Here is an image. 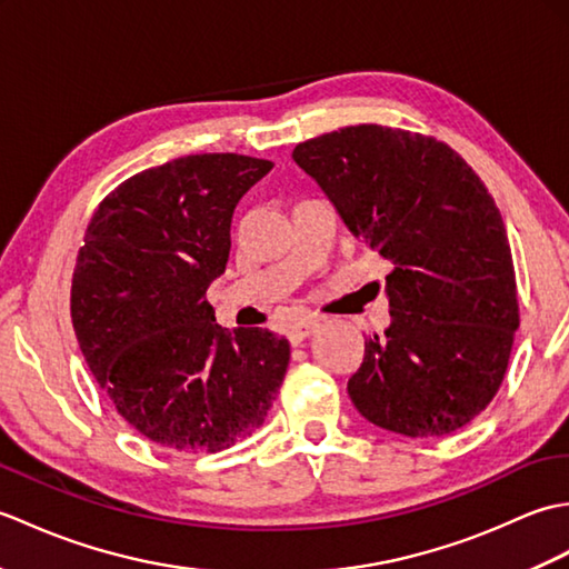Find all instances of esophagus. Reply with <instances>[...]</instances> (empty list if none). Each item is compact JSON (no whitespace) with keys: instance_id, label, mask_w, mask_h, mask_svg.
Wrapping results in <instances>:
<instances>
[{"instance_id":"1","label":"esophagus","mask_w":569,"mask_h":569,"mask_svg":"<svg viewBox=\"0 0 569 569\" xmlns=\"http://www.w3.org/2000/svg\"><path fill=\"white\" fill-rule=\"evenodd\" d=\"M318 325L320 322L316 318H300V320H296L291 328H288V340H291V345H300L310 332H316Z\"/></svg>"}]
</instances>
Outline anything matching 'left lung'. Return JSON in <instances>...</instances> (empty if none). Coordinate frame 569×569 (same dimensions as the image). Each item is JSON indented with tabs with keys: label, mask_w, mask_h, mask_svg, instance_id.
Masks as SVG:
<instances>
[{
	"label": "left lung",
	"mask_w": 569,
	"mask_h": 569,
	"mask_svg": "<svg viewBox=\"0 0 569 569\" xmlns=\"http://www.w3.org/2000/svg\"><path fill=\"white\" fill-rule=\"evenodd\" d=\"M293 161L345 224L391 263V325L347 383L369 422L442 438L497 396L518 330L509 237L491 192L435 137L357 124L298 143Z\"/></svg>",
	"instance_id": "1"
}]
</instances>
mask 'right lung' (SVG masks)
<instances>
[{
	"label": "right lung",
	"mask_w": 569,
	"mask_h": 569,
	"mask_svg": "<svg viewBox=\"0 0 569 569\" xmlns=\"http://www.w3.org/2000/svg\"><path fill=\"white\" fill-rule=\"evenodd\" d=\"M273 168L196 153L119 183L92 212L70 286L84 361L117 413L178 452H220L257 430L291 345L214 325L208 288L232 249L239 198Z\"/></svg>",
	"instance_id": "add662e5"
}]
</instances>
